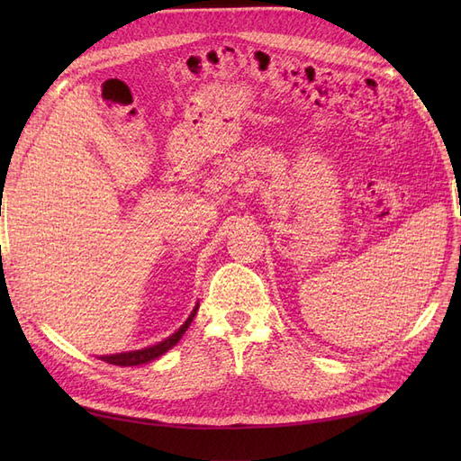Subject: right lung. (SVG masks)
Instances as JSON below:
<instances>
[{"instance_id": "right-lung-1", "label": "right lung", "mask_w": 461, "mask_h": 461, "mask_svg": "<svg viewBox=\"0 0 461 461\" xmlns=\"http://www.w3.org/2000/svg\"><path fill=\"white\" fill-rule=\"evenodd\" d=\"M198 312V305L194 308V312L190 313V317L185 321V325L180 327L175 334H171L169 339H165L163 342L156 344V346H149V348H144V350H136V352H124V354H113V356H102V359L105 361V364H111V366H121V367H131V366H140V364H148V361L156 359L159 356H163L167 350H171V348L183 339V334L186 332V329L190 327L194 315H196Z\"/></svg>"}]
</instances>
